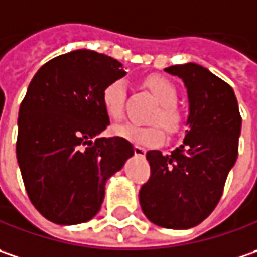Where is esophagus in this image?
I'll list each match as a JSON object with an SVG mask.
<instances>
[{
	"instance_id": "esophagus-1",
	"label": "esophagus",
	"mask_w": 257,
	"mask_h": 257,
	"mask_svg": "<svg viewBox=\"0 0 257 257\" xmlns=\"http://www.w3.org/2000/svg\"><path fill=\"white\" fill-rule=\"evenodd\" d=\"M134 152H135L137 157H145V154H147V151L144 150L142 147H138V145L134 147Z\"/></svg>"
}]
</instances>
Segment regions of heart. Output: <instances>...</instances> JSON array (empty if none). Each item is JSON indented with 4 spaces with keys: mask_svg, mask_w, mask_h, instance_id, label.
<instances>
[{
    "mask_svg": "<svg viewBox=\"0 0 257 257\" xmlns=\"http://www.w3.org/2000/svg\"><path fill=\"white\" fill-rule=\"evenodd\" d=\"M145 86L151 90L154 97L158 100L160 106L150 117L151 122L161 123L164 129L170 134L177 132L181 128L183 116L177 109L178 92L168 79L152 74L145 79ZM126 95V82L123 79H117L109 83L102 93V105L106 115L113 120H117L123 116V103ZM158 123H152L147 126H141L132 122H125L113 126L112 132L123 140L129 141L137 145L154 147L160 145L165 141V134Z\"/></svg>",
    "mask_w": 257,
    "mask_h": 257,
    "instance_id": "b5f03b06",
    "label": "heart"
}]
</instances>
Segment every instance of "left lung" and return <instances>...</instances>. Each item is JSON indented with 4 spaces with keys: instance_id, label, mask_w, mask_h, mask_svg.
<instances>
[{
    "instance_id": "1",
    "label": "left lung",
    "mask_w": 257,
    "mask_h": 257,
    "mask_svg": "<svg viewBox=\"0 0 257 257\" xmlns=\"http://www.w3.org/2000/svg\"><path fill=\"white\" fill-rule=\"evenodd\" d=\"M165 72L187 87L190 129L171 154L147 152L151 177L141 187L140 203L154 224L184 230L200 224L217 206L237 160L241 116L231 86L206 67L185 63Z\"/></svg>"
}]
</instances>
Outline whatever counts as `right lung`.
Masks as SVG:
<instances>
[{
    "label": "right lung",
    "mask_w": 257,
    "mask_h": 257,
    "mask_svg": "<svg viewBox=\"0 0 257 257\" xmlns=\"http://www.w3.org/2000/svg\"><path fill=\"white\" fill-rule=\"evenodd\" d=\"M122 64L92 50H74L41 66L18 112L17 161L28 198L56 224L97 214L106 181L134 155L129 141L97 135L109 125L102 105Z\"/></svg>",
    "instance_id": "right-lung-1"
}]
</instances>
